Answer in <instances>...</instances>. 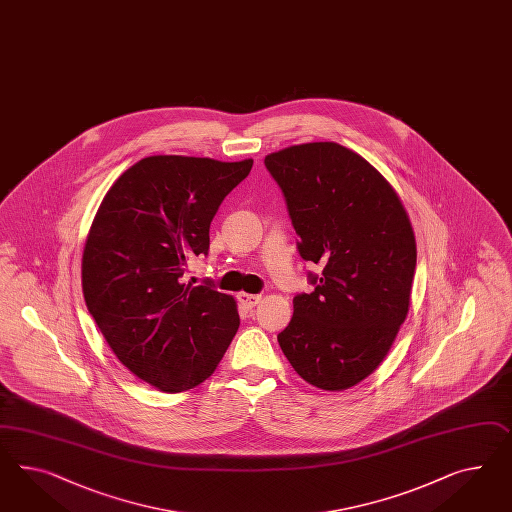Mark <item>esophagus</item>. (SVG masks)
Here are the masks:
<instances>
[{
  "label": "esophagus",
  "mask_w": 512,
  "mask_h": 512,
  "mask_svg": "<svg viewBox=\"0 0 512 512\" xmlns=\"http://www.w3.org/2000/svg\"><path fill=\"white\" fill-rule=\"evenodd\" d=\"M259 302H261V296L246 294V292H240V294H238V304H240L242 309H246V311H251Z\"/></svg>",
  "instance_id": "esophagus-1"
}]
</instances>
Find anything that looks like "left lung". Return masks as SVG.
<instances>
[{"label": "left lung", "mask_w": 512, "mask_h": 512, "mask_svg": "<svg viewBox=\"0 0 512 512\" xmlns=\"http://www.w3.org/2000/svg\"><path fill=\"white\" fill-rule=\"evenodd\" d=\"M264 166L281 188L315 291L296 294L277 335L311 386L341 391L367 378L401 328L414 281L415 236L399 195L365 158L333 141L272 152Z\"/></svg>", "instance_id": "1"}]
</instances>
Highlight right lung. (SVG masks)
Instances as JSON below:
<instances>
[{"label": "right lung", "instance_id": "obj_1", "mask_svg": "<svg viewBox=\"0 0 512 512\" xmlns=\"http://www.w3.org/2000/svg\"><path fill=\"white\" fill-rule=\"evenodd\" d=\"M253 160L149 156L102 199L82 259L83 298L113 354L166 393L205 382L231 345L235 300L212 283H182L207 255L210 221Z\"/></svg>", "mask_w": 512, "mask_h": 512}]
</instances>
